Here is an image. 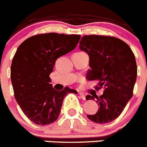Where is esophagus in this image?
<instances>
[{
	"label": "esophagus",
	"mask_w": 147,
	"mask_h": 147,
	"mask_svg": "<svg viewBox=\"0 0 147 147\" xmlns=\"http://www.w3.org/2000/svg\"><path fill=\"white\" fill-rule=\"evenodd\" d=\"M79 95H80L81 98H82L83 100H86V98H85V95H84V93H82V92H79Z\"/></svg>",
	"instance_id": "1"
}]
</instances>
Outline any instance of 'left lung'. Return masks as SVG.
I'll return each instance as SVG.
<instances>
[{
	"mask_svg": "<svg viewBox=\"0 0 147 147\" xmlns=\"http://www.w3.org/2000/svg\"><path fill=\"white\" fill-rule=\"evenodd\" d=\"M79 44L90 57L87 80L98 81L95 90H104L100 97L86 96V100L96 98L100 106L96 114L87 117L95 123H108L120 115L133 96L137 77L135 55L125 41L114 36H84Z\"/></svg>",
	"mask_w": 147,
	"mask_h": 147,
	"instance_id": "obj_1",
	"label": "left lung"
}]
</instances>
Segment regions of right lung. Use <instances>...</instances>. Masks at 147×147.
<instances>
[{
	"label": "right lung",
	"instance_id": "obj_1",
	"mask_svg": "<svg viewBox=\"0 0 147 147\" xmlns=\"http://www.w3.org/2000/svg\"><path fill=\"white\" fill-rule=\"evenodd\" d=\"M80 35L49 33L27 38L19 46L11 65L14 98L27 117L39 125L55 122L61 111L63 99L76 90L65 87L55 90L49 74L58 57L71 52Z\"/></svg>",
	"mask_w": 147,
	"mask_h": 147
}]
</instances>
